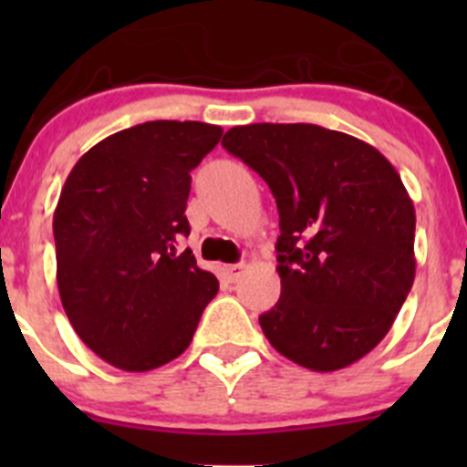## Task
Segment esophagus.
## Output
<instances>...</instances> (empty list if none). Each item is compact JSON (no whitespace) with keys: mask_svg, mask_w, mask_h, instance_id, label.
Listing matches in <instances>:
<instances>
[{"mask_svg":"<svg viewBox=\"0 0 467 467\" xmlns=\"http://www.w3.org/2000/svg\"><path fill=\"white\" fill-rule=\"evenodd\" d=\"M244 268H246L244 264H228V266H223V275L228 277L230 282H234L239 275H242Z\"/></svg>","mask_w":467,"mask_h":467,"instance_id":"esophagus-1","label":"esophagus"}]
</instances>
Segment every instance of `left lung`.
<instances>
[{
    "instance_id": "8db88e82",
    "label": "left lung",
    "mask_w": 467,
    "mask_h": 467,
    "mask_svg": "<svg viewBox=\"0 0 467 467\" xmlns=\"http://www.w3.org/2000/svg\"><path fill=\"white\" fill-rule=\"evenodd\" d=\"M223 149L266 181L280 214L282 294L262 314L286 359L332 373L386 337L416 275V210L375 146L317 124H248Z\"/></svg>"
}]
</instances>
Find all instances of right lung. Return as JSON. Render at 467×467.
I'll list each match as a JSON object with an SVG mask.
<instances>
[{"mask_svg": "<svg viewBox=\"0 0 467 467\" xmlns=\"http://www.w3.org/2000/svg\"><path fill=\"white\" fill-rule=\"evenodd\" d=\"M223 130L144 121L74 164L54 212L56 280L69 323L94 355L130 373L181 357L219 280L196 266L185 216L192 169Z\"/></svg>", "mask_w": 467, "mask_h": 467, "instance_id": "right-lung-1", "label": "right lung"}]
</instances>
